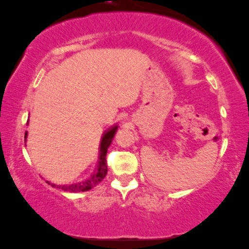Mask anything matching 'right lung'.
<instances>
[{
	"label": "right lung",
	"instance_id": "obj_1",
	"mask_svg": "<svg viewBox=\"0 0 249 249\" xmlns=\"http://www.w3.org/2000/svg\"><path fill=\"white\" fill-rule=\"evenodd\" d=\"M118 129V126H113L111 128L104 133L103 138L101 141V148H100V159L98 163V167L94 170V173L89 176L87 179L82 180L80 182L70 183V184H63V185H55L53 183H50L46 181L50 185L61 188L64 191H69V193H79V191H87L91 189L92 187L97 186L98 184L104 179L107 175V162H106V155H107V148L112 142V139L114 137ZM27 132H25V140H26Z\"/></svg>",
	"mask_w": 249,
	"mask_h": 249
}]
</instances>
